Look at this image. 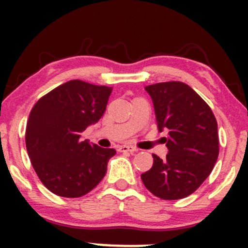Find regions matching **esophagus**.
<instances>
[{
  "mask_svg": "<svg viewBox=\"0 0 248 248\" xmlns=\"http://www.w3.org/2000/svg\"><path fill=\"white\" fill-rule=\"evenodd\" d=\"M138 148L133 147V146H121L119 148V152L121 153H126V152H129V153H136L138 152Z\"/></svg>",
  "mask_w": 248,
  "mask_h": 248,
  "instance_id": "obj_1",
  "label": "esophagus"
}]
</instances>
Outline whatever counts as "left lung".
<instances>
[{
    "mask_svg": "<svg viewBox=\"0 0 248 248\" xmlns=\"http://www.w3.org/2000/svg\"><path fill=\"white\" fill-rule=\"evenodd\" d=\"M153 100L160 132L167 130L164 160L153 154L152 169L141 175L156 197H187L212 171L219 154L218 124L211 108L189 85L158 82L144 87Z\"/></svg>",
    "mask_w": 248,
    "mask_h": 248,
    "instance_id": "left-lung-1",
    "label": "left lung"
}]
</instances>
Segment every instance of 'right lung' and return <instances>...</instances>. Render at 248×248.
Instances as JSON below:
<instances>
[{
    "mask_svg": "<svg viewBox=\"0 0 248 248\" xmlns=\"http://www.w3.org/2000/svg\"><path fill=\"white\" fill-rule=\"evenodd\" d=\"M112 90L71 80L31 109L25 130L28 155L42 183L55 195L81 197L106 175L115 149L84 140L82 133L104 115Z\"/></svg>",
    "mask_w": 248,
    "mask_h": 248,
    "instance_id": "right-lung-1",
    "label": "right lung"
}]
</instances>
